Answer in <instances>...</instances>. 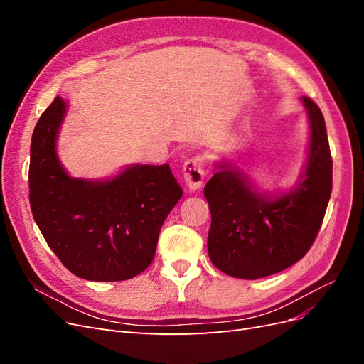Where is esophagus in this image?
Segmentation results:
<instances>
[{
    "label": "esophagus",
    "instance_id": "34e87169",
    "mask_svg": "<svg viewBox=\"0 0 364 364\" xmlns=\"http://www.w3.org/2000/svg\"><path fill=\"white\" fill-rule=\"evenodd\" d=\"M182 174L186 185L190 186L191 190L200 188L205 179V161L202 156H194L186 159L182 167Z\"/></svg>",
    "mask_w": 364,
    "mask_h": 364
}]
</instances>
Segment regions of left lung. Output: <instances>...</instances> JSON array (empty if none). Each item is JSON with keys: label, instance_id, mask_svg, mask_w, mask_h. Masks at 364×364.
Returning <instances> with one entry per match:
<instances>
[{"label": "left lung", "instance_id": "8db88e82", "mask_svg": "<svg viewBox=\"0 0 364 364\" xmlns=\"http://www.w3.org/2000/svg\"><path fill=\"white\" fill-rule=\"evenodd\" d=\"M305 168L291 190L261 193L257 185L226 161L205 185L211 211L208 253L229 277L258 279L285 270L310 250L323 222L333 190V159L325 118L308 97Z\"/></svg>", "mask_w": 364, "mask_h": 364}]
</instances>
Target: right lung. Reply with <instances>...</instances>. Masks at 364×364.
Wrapping results in <instances>:
<instances>
[{
	"instance_id": "add662e5",
	"label": "right lung",
	"mask_w": 364,
	"mask_h": 364,
	"mask_svg": "<svg viewBox=\"0 0 364 364\" xmlns=\"http://www.w3.org/2000/svg\"><path fill=\"white\" fill-rule=\"evenodd\" d=\"M67 102L56 97L33 130L30 206L47 245L75 277L124 281L153 261L182 188L168 164H132L114 178H74L58 155Z\"/></svg>"
}]
</instances>
